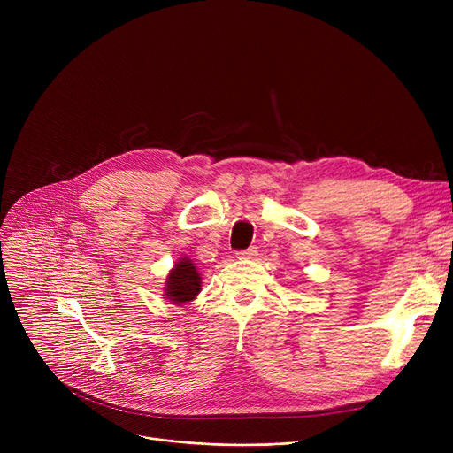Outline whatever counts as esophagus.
<instances>
[{"label": "esophagus", "instance_id": "esophagus-1", "mask_svg": "<svg viewBox=\"0 0 453 453\" xmlns=\"http://www.w3.org/2000/svg\"><path fill=\"white\" fill-rule=\"evenodd\" d=\"M257 248H248V250H244V251H236V258H241V260H248V258H255L257 257Z\"/></svg>", "mask_w": 453, "mask_h": 453}]
</instances>
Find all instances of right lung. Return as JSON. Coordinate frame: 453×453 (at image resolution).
<instances>
[{
    "mask_svg": "<svg viewBox=\"0 0 453 453\" xmlns=\"http://www.w3.org/2000/svg\"><path fill=\"white\" fill-rule=\"evenodd\" d=\"M165 299L173 304H185L195 301L202 292V277L196 265L188 257H181L165 280Z\"/></svg>",
    "mask_w": 453,
    "mask_h": 453,
    "instance_id": "1",
    "label": "right lung"
}]
</instances>
